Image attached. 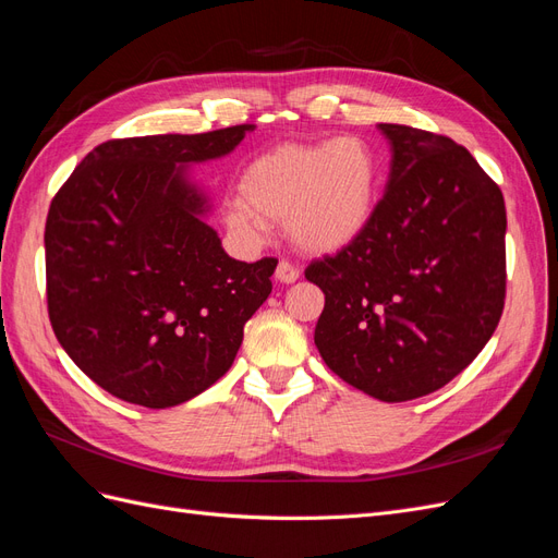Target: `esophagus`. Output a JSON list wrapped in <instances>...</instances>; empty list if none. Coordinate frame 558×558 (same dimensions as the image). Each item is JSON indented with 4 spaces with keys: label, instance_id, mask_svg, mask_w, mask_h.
<instances>
[{
    "label": "esophagus",
    "instance_id": "34e87169",
    "mask_svg": "<svg viewBox=\"0 0 558 558\" xmlns=\"http://www.w3.org/2000/svg\"><path fill=\"white\" fill-rule=\"evenodd\" d=\"M275 277H277V281H281V283H293V281H298V277H300V269H298L293 263H289V260H279Z\"/></svg>",
    "mask_w": 558,
    "mask_h": 558
}]
</instances>
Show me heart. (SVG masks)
I'll list each match as a JSON object with an SVG mask.
<instances>
[{
  "instance_id": "heart-1",
  "label": "heart",
  "mask_w": 558,
  "mask_h": 558,
  "mask_svg": "<svg viewBox=\"0 0 558 558\" xmlns=\"http://www.w3.org/2000/svg\"><path fill=\"white\" fill-rule=\"evenodd\" d=\"M242 195L226 205L228 226L260 238L286 221L300 248L332 253L361 238L377 207L379 160L359 134L320 144H281L246 165Z\"/></svg>"
}]
</instances>
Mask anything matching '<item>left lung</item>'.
<instances>
[{
	"instance_id": "8db88e82",
	"label": "left lung",
	"mask_w": 558,
	"mask_h": 558,
	"mask_svg": "<svg viewBox=\"0 0 558 558\" xmlns=\"http://www.w3.org/2000/svg\"><path fill=\"white\" fill-rule=\"evenodd\" d=\"M391 172L359 240L312 260L326 293L314 342L349 386L384 402L428 396L492 340L505 307V199L445 134L379 123Z\"/></svg>"
}]
</instances>
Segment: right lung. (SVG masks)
I'll return each mask as SVG.
<instances>
[{
	"label": "right lung",
	"mask_w": 558,
	"mask_h": 558,
	"mask_svg": "<svg viewBox=\"0 0 558 558\" xmlns=\"http://www.w3.org/2000/svg\"><path fill=\"white\" fill-rule=\"evenodd\" d=\"M256 125L109 140L46 218V300L58 342L97 386L150 410L221 379L277 258H230L183 165L221 158Z\"/></svg>",
	"instance_id": "1"
}]
</instances>
